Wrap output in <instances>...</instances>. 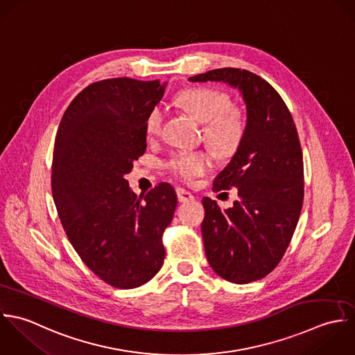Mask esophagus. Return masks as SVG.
Returning <instances> with one entry per match:
<instances>
[{"label":"esophagus","instance_id":"esophagus-1","mask_svg":"<svg viewBox=\"0 0 355 355\" xmlns=\"http://www.w3.org/2000/svg\"><path fill=\"white\" fill-rule=\"evenodd\" d=\"M175 192H177V198H178V200L181 202V203H187V202H192L195 198H193V195L191 193V192H188L187 189H184V188H177L175 189Z\"/></svg>","mask_w":355,"mask_h":355}]
</instances>
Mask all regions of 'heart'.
Returning a JSON list of instances; mask_svg holds the SVG:
<instances>
[{
	"mask_svg": "<svg viewBox=\"0 0 355 355\" xmlns=\"http://www.w3.org/2000/svg\"><path fill=\"white\" fill-rule=\"evenodd\" d=\"M178 103L203 122V137L218 153H234L245 137L247 122L243 112L232 107L230 97L213 87H192L180 93ZM163 110L155 107L146 116L145 132L153 139L162 133ZM167 168L177 177L191 181L214 167L213 153L207 149L177 150L167 163Z\"/></svg>",
	"mask_w": 355,
	"mask_h": 355,
	"instance_id": "obj_1",
	"label": "heart"
}]
</instances>
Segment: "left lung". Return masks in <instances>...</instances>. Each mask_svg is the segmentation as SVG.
<instances>
[{"instance_id": "obj_1", "label": "left lung", "mask_w": 355, "mask_h": 355, "mask_svg": "<svg viewBox=\"0 0 355 355\" xmlns=\"http://www.w3.org/2000/svg\"><path fill=\"white\" fill-rule=\"evenodd\" d=\"M191 82H226L247 104L245 137L214 180V192L237 188L239 200L222 211L203 198L202 234L214 272L234 284L266 277L283 259L302 211L303 155L292 115L276 89L257 73L218 69Z\"/></svg>"}]
</instances>
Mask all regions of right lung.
<instances>
[{"instance_id": "obj_1", "label": "right lung", "mask_w": 355, "mask_h": 355, "mask_svg": "<svg viewBox=\"0 0 355 355\" xmlns=\"http://www.w3.org/2000/svg\"><path fill=\"white\" fill-rule=\"evenodd\" d=\"M164 86L132 78L90 83L67 107L55 140L52 195L60 222L85 265L115 288L148 283L166 255L174 188L160 182L137 198L125 178L146 149L145 121Z\"/></svg>"}]
</instances>
